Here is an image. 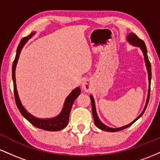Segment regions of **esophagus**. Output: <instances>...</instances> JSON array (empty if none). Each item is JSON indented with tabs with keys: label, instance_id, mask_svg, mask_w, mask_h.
<instances>
[{
	"label": "esophagus",
	"instance_id": "1",
	"mask_svg": "<svg viewBox=\"0 0 160 160\" xmlns=\"http://www.w3.org/2000/svg\"><path fill=\"white\" fill-rule=\"evenodd\" d=\"M82 89H84L86 92L89 91L92 88V85H91V82L89 81V80H85L82 83Z\"/></svg>",
	"mask_w": 160,
	"mask_h": 160
}]
</instances>
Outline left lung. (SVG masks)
Here are the masks:
<instances>
[{
    "mask_svg": "<svg viewBox=\"0 0 160 160\" xmlns=\"http://www.w3.org/2000/svg\"><path fill=\"white\" fill-rule=\"evenodd\" d=\"M127 41L129 42L131 44H132L133 46H135V47H140V49H141V51L143 52V54H144V62L145 64H146V67L147 69H148V80H149V88H148V98H147V102H146V104H145V107L143 110V111L141 112V113L138 117H137L136 119H135L131 123L126 125V126H122V127L120 128H111L108 127V126H105L104 123H102L101 122L100 120L98 119V115H97L96 113V109H95V101L94 98H93L92 95H90V98H91V102H92V114H93V118H94V122L95 125L97 126V127L100 128V129L104 130V131H107V132H118L120 131V130L124 129V128H126L128 127H129L130 126H132L134 122H135L137 120H138L139 118L142 116L143 113H144L145 110H146L147 106L148 104V102H149V98H150V80H151V65H150V62L148 59V53H147V47L145 46L144 42L142 40H141L140 38L138 37L136 34H134V33H129L127 36Z\"/></svg>",
    "mask_w": 160,
    "mask_h": 160,
    "instance_id": "1",
    "label": "left lung"
}]
</instances>
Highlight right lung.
I'll return each mask as SVG.
<instances>
[{"mask_svg": "<svg viewBox=\"0 0 160 160\" xmlns=\"http://www.w3.org/2000/svg\"><path fill=\"white\" fill-rule=\"evenodd\" d=\"M35 34V32H33L29 34L28 36L25 37L20 41L19 46H18L17 50H16V55L14 59L13 63H12V81H13V89H14V96H15L16 104L17 105L18 109L19 110L20 113L22 115L25 117L28 121L32 123L33 126H34L37 128H41V129L47 130V131H59V130L63 129L68 124L69 120V115L70 112H71V108H72L73 104L75 99L78 97V95L80 94V89L79 87L74 89V90L70 93V95L65 99V104H64V107L62 108V111L57 117H53L50 119H39L37 117H34L32 114L28 112L25 108L23 107L22 104L20 99L18 95L17 89H16V76H15V71L16 64H17L18 59L19 58L20 52H21L22 49L24 45L27 43V41L30 39L33 35Z\"/></svg>", "mask_w": 160, "mask_h": 160, "instance_id": "right-lung-1", "label": "right lung"}]
</instances>
